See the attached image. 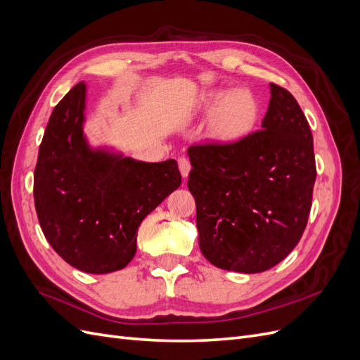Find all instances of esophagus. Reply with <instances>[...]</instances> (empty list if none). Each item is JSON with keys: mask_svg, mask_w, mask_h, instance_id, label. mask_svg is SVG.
Segmentation results:
<instances>
[{"mask_svg": "<svg viewBox=\"0 0 360 360\" xmlns=\"http://www.w3.org/2000/svg\"><path fill=\"white\" fill-rule=\"evenodd\" d=\"M177 163H179V169L181 172V176L183 177H188L189 176V171H191V162L186 158H179Z\"/></svg>", "mask_w": 360, "mask_h": 360, "instance_id": "esophagus-1", "label": "esophagus"}]
</instances>
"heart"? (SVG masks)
I'll use <instances>...</instances> for the list:
<instances>
[{"label": "heart", "mask_w": 360, "mask_h": 360, "mask_svg": "<svg viewBox=\"0 0 360 360\" xmlns=\"http://www.w3.org/2000/svg\"><path fill=\"white\" fill-rule=\"evenodd\" d=\"M205 111H213L209 132L216 143H236L254 129L259 106L248 90H221L205 96Z\"/></svg>", "instance_id": "1"}]
</instances>
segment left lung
Instances as JSON below:
<instances>
[{
    "mask_svg": "<svg viewBox=\"0 0 360 360\" xmlns=\"http://www.w3.org/2000/svg\"><path fill=\"white\" fill-rule=\"evenodd\" d=\"M270 94L263 129L188 148L200 249L224 270L276 266L308 224L317 177L309 123L288 90L270 84Z\"/></svg>",
    "mask_w": 360,
    "mask_h": 360,
    "instance_id": "left-lung-1",
    "label": "left lung"
}]
</instances>
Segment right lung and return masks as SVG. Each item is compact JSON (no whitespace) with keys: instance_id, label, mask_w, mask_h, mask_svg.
<instances>
[{"instance_id":"right-lung-1","label":"right lung","mask_w":360,"mask_h":360,"mask_svg":"<svg viewBox=\"0 0 360 360\" xmlns=\"http://www.w3.org/2000/svg\"><path fill=\"white\" fill-rule=\"evenodd\" d=\"M85 84L53 108L34 169V204L53 250L86 274L126 267L136 252L138 226L181 176L177 162L148 163L91 150L82 132Z\"/></svg>"}]
</instances>
